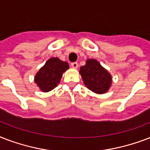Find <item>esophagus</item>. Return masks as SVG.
Listing matches in <instances>:
<instances>
[{
  "instance_id": "esophagus-1",
  "label": "esophagus",
  "mask_w": 150,
  "mask_h": 150,
  "mask_svg": "<svg viewBox=\"0 0 150 150\" xmlns=\"http://www.w3.org/2000/svg\"><path fill=\"white\" fill-rule=\"evenodd\" d=\"M71 67L74 68H78V67H79V64L77 63V62H73V63H71Z\"/></svg>"
}]
</instances>
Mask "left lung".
<instances>
[{"label": "left lung", "mask_w": 150, "mask_h": 150, "mask_svg": "<svg viewBox=\"0 0 150 150\" xmlns=\"http://www.w3.org/2000/svg\"><path fill=\"white\" fill-rule=\"evenodd\" d=\"M79 73L85 86L96 94H104L112 84V76L96 59H88L80 68Z\"/></svg>", "instance_id": "obj_1"}]
</instances>
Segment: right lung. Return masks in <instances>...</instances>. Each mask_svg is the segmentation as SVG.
<instances>
[{
	"label": "right lung",
	"instance_id": "right-lung-1",
	"mask_svg": "<svg viewBox=\"0 0 150 150\" xmlns=\"http://www.w3.org/2000/svg\"><path fill=\"white\" fill-rule=\"evenodd\" d=\"M68 68L69 64L66 61H61L58 57H51L36 74L35 83L43 93L51 91L57 86L63 73Z\"/></svg>",
	"mask_w": 150,
	"mask_h": 150
}]
</instances>
